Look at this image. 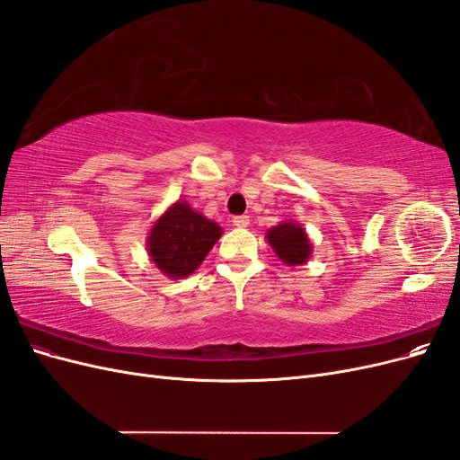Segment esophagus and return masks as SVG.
<instances>
[{"instance_id": "34e87169", "label": "esophagus", "mask_w": 460, "mask_h": 460, "mask_svg": "<svg viewBox=\"0 0 460 460\" xmlns=\"http://www.w3.org/2000/svg\"><path fill=\"white\" fill-rule=\"evenodd\" d=\"M232 225H234V226H238V228H245V226L249 225V217H245V215H242V217H234V218H232Z\"/></svg>"}]
</instances>
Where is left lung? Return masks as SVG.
I'll return each instance as SVG.
<instances>
[{
  "mask_svg": "<svg viewBox=\"0 0 460 460\" xmlns=\"http://www.w3.org/2000/svg\"><path fill=\"white\" fill-rule=\"evenodd\" d=\"M267 242L276 257L288 267H301L313 255L309 234L296 220H282L267 230Z\"/></svg>",
  "mask_w": 460,
  "mask_h": 460,
  "instance_id": "1",
  "label": "left lung"
}]
</instances>
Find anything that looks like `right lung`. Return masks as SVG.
Instances as JSON below:
<instances>
[{
	"label": "right lung",
	"mask_w": 460,
	"mask_h": 460,
	"mask_svg": "<svg viewBox=\"0 0 460 460\" xmlns=\"http://www.w3.org/2000/svg\"><path fill=\"white\" fill-rule=\"evenodd\" d=\"M220 235L222 228L215 220L198 213L188 201L178 199L153 222L146 247L151 262L166 278L182 280L199 269Z\"/></svg>",
	"instance_id": "obj_1"
}]
</instances>
